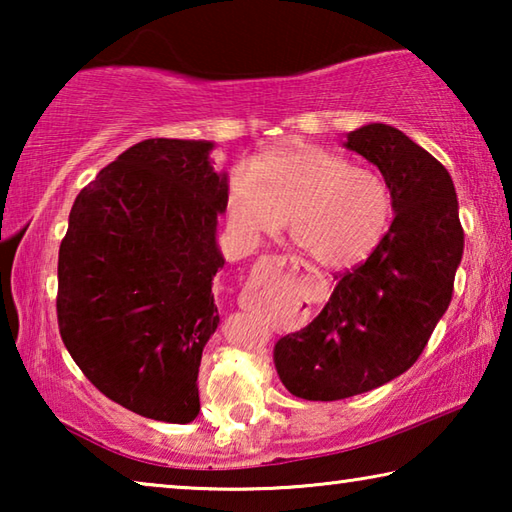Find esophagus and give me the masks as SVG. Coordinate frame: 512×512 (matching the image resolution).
Here are the masks:
<instances>
[{
	"label": "esophagus",
	"instance_id": "1",
	"mask_svg": "<svg viewBox=\"0 0 512 512\" xmlns=\"http://www.w3.org/2000/svg\"><path fill=\"white\" fill-rule=\"evenodd\" d=\"M262 266H266V268H300L302 262L298 257H291V255H271V257L262 259Z\"/></svg>",
	"mask_w": 512,
	"mask_h": 512
}]
</instances>
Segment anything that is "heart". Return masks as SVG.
Listing matches in <instances>:
<instances>
[{
    "label": "heart",
    "mask_w": 512,
    "mask_h": 512,
    "mask_svg": "<svg viewBox=\"0 0 512 512\" xmlns=\"http://www.w3.org/2000/svg\"><path fill=\"white\" fill-rule=\"evenodd\" d=\"M225 214L246 239L289 230L307 255L327 268L366 259L386 235L393 194L377 171L354 167L343 153L316 144H287L235 169Z\"/></svg>",
    "instance_id": "obj_1"
}]
</instances>
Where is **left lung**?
I'll list each match as a JSON object with an SVG mask.
<instances>
[{"label": "left lung", "instance_id": "8db88e82", "mask_svg": "<svg viewBox=\"0 0 512 512\" xmlns=\"http://www.w3.org/2000/svg\"><path fill=\"white\" fill-rule=\"evenodd\" d=\"M381 171L395 219L366 262L336 275L323 311L275 343L287 391L334 402L409 370L452 302L463 228L449 171L411 137L368 124L345 142Z\"/></svg>", "mask_w": 512, "mask_h": 512}]
</instances>
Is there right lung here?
<instances>
[{
  "label": "right lung",
  "instance_id": "1",
  "mask_svg": "<svg viewBox=\"0 0 512 512\" xmlns=\"http://www.w3.org/2000/svg\"><path fill=\"white\" fill-rule=\"evenodd\" d=\"M212 142L144 140L81 189L58 253V329L112 402L151 420L192 422L198 366L219 325L216 223L228 176Z\"/></svg>",
  "mask_w": 512,
  "mask_h": 512
}]
</instances>
